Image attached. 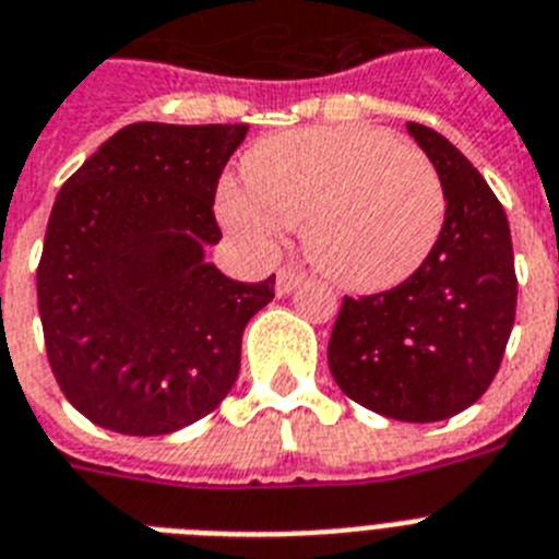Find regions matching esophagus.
Here are the masks:
<instances>
[{
  "instance_id": "1",
  "label": "esophagus",
  "mask_w": 559,
  "mask_h": 559,
  "mask_svg": "<svg viewBox=\"0 0 559 559\" xmlns=\"http://www.w3.org/2000/svg\"><path fill=\"white\" fill-rule=\"evenodd\" d=\"M301 278H304L301 272L284 266V270H278V278H275V293L289 295L295 287H298V284H301Z\"/></svg>"
}]
</instances>
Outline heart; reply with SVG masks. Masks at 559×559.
<instances>
[{
  "label": "heart",
  "instance_id": "obj_1",
  "mask_svg": "<svg viewBox=\"0 0 559 559\" xmlns=\"http://www.w3.org/2000/svg\"><path fill=\"white\" fill-rule=\"evenodd\" d=\"M243 178L250 190L222 187V222L258 250L301 227L312 266L349 293H386L412 278L447 224L435 164L378 128L270 135L243 156Z\"/></svg>",
  "mask_w": 559,
  "mask_h": 559
}]
</instances>
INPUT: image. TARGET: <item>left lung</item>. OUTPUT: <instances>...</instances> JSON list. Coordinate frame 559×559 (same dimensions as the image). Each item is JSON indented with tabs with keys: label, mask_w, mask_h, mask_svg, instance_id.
I'll use <instances>...</instances> for the list:
<instances>
[{
	"label": "left lung",
	"mask_w": 559,
	"mask_h": 559,
	"mask_svg": "<svg viewBox=\"0 0 559 559\" xmlns=\"http://www.w3.org/2000/svg\"><path fill=\"white\" fill-rule=\"evenodd\" d=\"M447 190V224L424 266L397 287L346 295L330 372L346 397L383 417L435 424L495 381L518 307L509 218L486 178L431 128L406 124Z\"/></svg>",
	"instance_id": "8db88e82"
}]
</instances>
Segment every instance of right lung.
<instances>
[{
  "label": "right lung",
  "mask_w": 559,
  "mask_h": 559,
  "mask_svg": "<svg viewBox=\"0 0 559 559\" xmlns=\"http://www.w3.org/2000/svg\"><path fill=\"white\" fill-rule=\"evenodd\" d=\"M247 124L135 121L56 195L36 270L50 369L73 406L119 435H170L227 397L241 335L275 275L227 278L215 187Z\"/></svg>",
  "instance_id": "add662e5"
}]
</instances>
